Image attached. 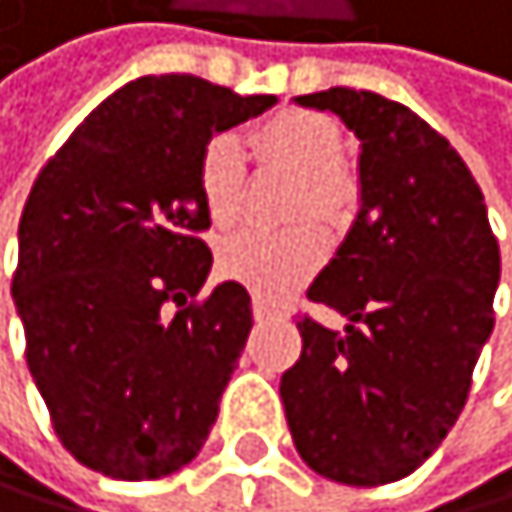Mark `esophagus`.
<instances>
[{"mask_svg":"<svg viewBox=\"0 0 512 512\" xmlns=\"http://www.w3.org/2000/svg\"><path fill=\"white\" fill-rule=\"evenodd\" d=\"M251 311H254V321H270V318H277V308H273L270 302H264V299H254V302H251Z\"/></svg>","mask_w":512,"mask_h":512,"instance_id":"34e87169","label":"esophagus"}]
</instances>
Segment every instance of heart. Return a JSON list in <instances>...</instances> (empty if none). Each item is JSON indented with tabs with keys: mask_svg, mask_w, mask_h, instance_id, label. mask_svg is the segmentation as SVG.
<instances>
[{
	"mask_svg": "<svg viewBox=\"0 0 512 512\" xmlns=\"http://www.w3.org/2000/svg\"><path fill=\"white\" fill-rule=\"evenodd\" d=\"M254 157L302 176L295 217L336 226L352 204V185L340 169L343 135L321 112L283 109L251 131ZM245 153L232 135H213L198 153V191L213 226H232L245 201ZM324 261V239L311 226L292 232H235L220 245V273L258 299H283Z\"/></svg>",
	"mask_w": 512,
	"mask_h": 512,
	"instance_id": "b5f03b06",
	"label": "heart"
}]
</instances>
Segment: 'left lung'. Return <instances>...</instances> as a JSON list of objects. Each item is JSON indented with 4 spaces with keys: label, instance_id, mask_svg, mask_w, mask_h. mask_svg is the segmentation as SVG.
Listing matches in <instances>:
<instances>
[{
    "label": "left lung",
    "instance_id": "1",
    "mask_svg": "<svg viewBox=\"0 0 512 512\" xmlns=\"http://www.w3.org/2000/svg\"><path fill=\"white\" fill-rule=\"evenodd\" d=\"M295 103L330 109L362 141V204L308 289L346 333L299 321L302 355L280 381L286 422L318 475L390 485L441 447L466 406L494 330L500 248L469 166L409 106L349 87Z\"/></svg>",
    "mask_w": 512,
    "mask_h": 512
}]
</instances>
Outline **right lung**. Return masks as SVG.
<instances>
[{
  "mask_svg": "<svg viewBox=\"0 0 512 512\" xmlns=\"http://www.w3.org/2000/svg\"><path fill=\"white\" fill-rule=\"evenodd\" d=\"M277 103L194 75H147L71 131L27 194L15 308L62 447L147 482L188 466L251 333V295L207 283L198 153Z\"/></svg>",
  "mask_w": 512,
  "mask_h": 512,
  "instance_id": "add662e5",
  "label": "right lung"
}]
</instances>
